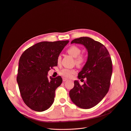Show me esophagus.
Wrapping results in <instances>:
<instances>
[{"mask_svg":"<svg viewBox=\"0 0 131 131\" xmlns=\"http://www.w3.org/2000/svg\"><path fill=\"white\" fill-rule=\"evenodd\" d=\"M62 80H63V81L64 82H66V81H67L68 80L67 79V78H62Z\"/></svg>","mask_w":131,"mask_h":131,"instance_id":"1","label":"esophagus"}]
</instances>
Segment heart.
<instances>
[{
    "label": "heart",
    "instance_id": "b5f03b06",
    "mask_svg": "<svg viewBox=\"0 0 131 131\" xmlns=\"http://www.w3.org/2000/svg\"><path fill=\"white\" fill-rule=\"evenodd\" d=\"M67 53L73 57L75 58V62L77 66H81L84 63L85 58L83 55H80L81 50L79 47L76 46H72L68 49ZM61 57L60 55H59L57 57V62L58 63L61 62ZM75 70L65 68L62 69L60 71L59 74L64 77L70 78L72 76V74L75 73Z\"/></svg>",
    "mask_w": 131,
    "mask_h": 131
}]
</instances>
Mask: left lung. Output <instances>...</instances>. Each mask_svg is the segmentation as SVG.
<instances>
[{"mask_svg":"<svg viewBox=\"0 0 131 131\" xmlns=\"http://www.w3.org/2000/svg\"><path fill=\"white\" fill-rule=\"evenodd\" d=\"M84 45L88 51L87 61L78 73V78L86 81L83 85L74 81L70 91L71 101L78 107L89 109L100 102L107 93L112 74V62L106 48L89 37H81L71 41Z\"/></svg>","mask_w":131,"mask_h":131,"instance_id":"1","label":"left lung"}]
</instances>
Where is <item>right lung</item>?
Here are the masks:
<instances>
[{
  "instance_id": "1",
  "label": "right lung",
  "mask_w": 131,
  "mask_h": 131,
  "mask_svg": "<svg viewBox=\"0 0 131 131\" xmlns=\"http://www.w3.org/2000/svg\"><path fill=\"white\" fill-rule=\"evenodd\" d=\"M69 41H44L24 51L18 64L17 82L25 104L36 112L48 109L54 101L55 90L62 79L47 77L50 68L57 66V57Z\"/></svg>"
}]
</instances>
